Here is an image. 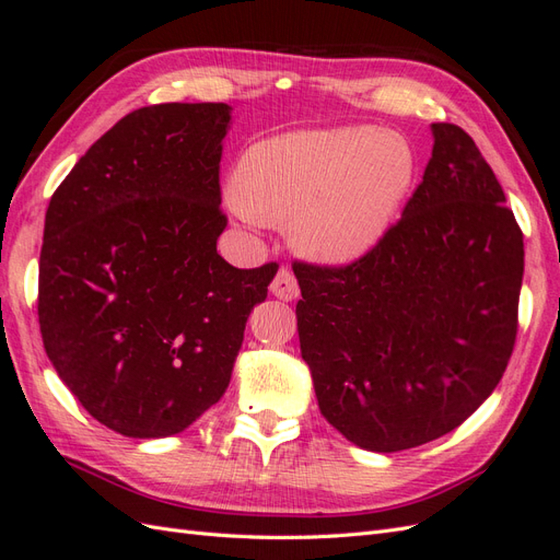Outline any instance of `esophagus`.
Here are the masks:
<instances>
[{
  "mask_svg": "<svg viewBox=\"0 0 560 560\" xmlns=\"http://www.w3.org/2000/svg\"><path fill=\"white\" fill-rule=\"evenodd\" d=\"M270 292H273V296H278L280 301H294L299 296V282L292 270L280 268L273 282H270Z\"/></svg>",
  "mask_w": 560,
  "mask_h": 560,
  "instance_id": "1",
  "label": "esophagus"
}]
</instances>
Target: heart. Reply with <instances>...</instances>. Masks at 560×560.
<instances>
[{
	"mask_svg": "<svg viewBox=\"0 0 560 560\" xmlns=\"http://www.w3.org/2000/svg\"><path fill=\"white\" fill-rule=\"evenodd\" d=\"M413 177V151L393 132L299 130L247 151L231 206L247 222L292 224L311 261L348 266L385 238Z\"/></svg>",
	"mask_w": 560,
	"mask_h": 560,
	"instance_id": "1",
	"label": "heart"
}]
</instances>
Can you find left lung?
I'll return each mask as SVG.
<instances>
[{
	"label": "left lung",
	"mask_w": 560,
	"mask_h": 560,
	"mask_svg": "<svg viewBox=\"0 0 560 560\" xmlns=\"http://www.w3.org/2000/svg\"><path fill=\"white\" fill-rule=\"evenodd\" d=\"M430 130L425 175L376 249L346 268L294 264L301 358L319 411L374 453L465 422L493 395L516 341L523 233L469 135Z\"/></svg>",
	"instance_id": "1"
}]
</instances>
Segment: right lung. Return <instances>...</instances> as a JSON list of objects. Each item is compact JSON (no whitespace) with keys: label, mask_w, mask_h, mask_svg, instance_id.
I'll return each mask as SVG.
<instances>
[{"label":"right lung","mask_w":560,"mask_h":560,"mask_svg":"<svg viewBox=\"0 0 560 560\" xmlns=\"http://www.w3.org/2000/svg\"><path fill=\"white\" fill-rule=\"evenodd\" d=\"M224 103L144 107L58 186L39 257V327L60 381L132 439L184 432L222 399L278 266L217 254Z\"/></svg>","instance_id":"1"}]
</instances>
